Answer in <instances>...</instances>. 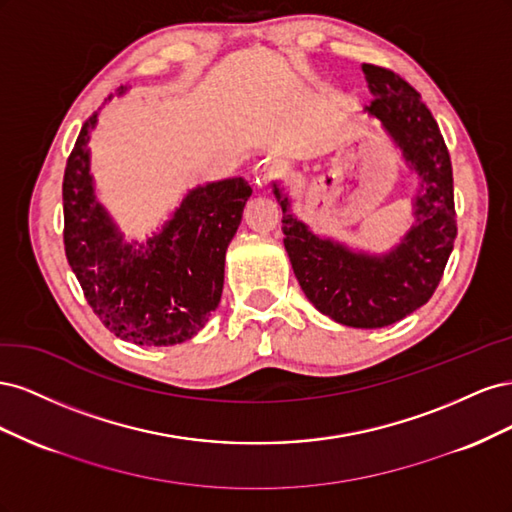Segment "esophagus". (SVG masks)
Listing matches in <instances>:
<instances>
[{
  "label": "esophagus",
  "mask_w": 512,
  "mask_h": 512,
  "mask_svg": "<svg viewBox=\"0 0 512 512\" xmlns=\"http://www.w3.org/2000/svg\"><path fill=\"white\" fill-rule=\"evenodd\" d=\"M284 177H286V166L282 162L271 160V158L262 160L258 164V168H256V181L260 185H267V183H271L275 179H284Z\"/></svg>",
  "instance_id": "1"
}]
</instances>
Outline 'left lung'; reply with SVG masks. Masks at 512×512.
Segmentation results:
<instances>
[{
  "mask_svg": "<svg viewBox=\"0 0 512 512\" xmlns=\"http://www.w3.org/2000/svg\"><path fill=\"white\" fill-rule=\"evenodd\" d=\"M363 74L374 96L365 111L382 121L421 177L416 224L408 235L384 256L354 254L294 218L277 183L273 192L284 211L286 252L305 297L346 327L380 329L410 316L436 292L453 252L457 220L451 156L421 94L389 68L363 64Z\"/></svg>",
  "mask_w": 512,
  "mask_h": 512,
  "instance_id": "left-lung-1",
  "label": "left lung"
}]
</instances>
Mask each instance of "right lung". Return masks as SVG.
Wrapping results in <instances>:
<instances>
[{
    "label": "right lung",
    "instance_id": "obj_1",
    "mask_svg": "<svg viewBox=\"0 0 512 512\" xmlns=\"http://www.w3.org/2000/svg\"><path fill=\"white\" fill-rule=\"evenodd\" d=\"M96 121L98 113L83 123L64 173L66 258L108 331L136 346L181 344L222 299L226 250L252 188L243 177L198 185L162 232L138 247L126 243L89 175Z\"/></svg>",
    "mask_w": 512,
    "mask_h": 512
}]
</instances>
